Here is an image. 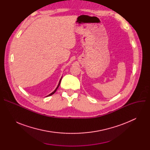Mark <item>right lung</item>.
Here are the masks:
<instances>
[{"label":"right lung","mask_w":150,"mask_h":150,"mask_svg":"<svg viewBox=\"0 0 150 150\" xmlns=\"http://www.w3.org/2000/svg\"><path fill=\"white\" fill-rule=\"evenodd\" d=\"M62 77H61V78H60V81H59V83H58V85H57V86L56 88V89H55V90H54V91H53L52 93H50V94H49V95H48V96H47L46 97H49V96H50L53 95V94H54V93L56 91L57 89L58 88V87H59V85H60V82H61V79H62Z\"/></svg>","instance_id":"1"}]
</instances>
